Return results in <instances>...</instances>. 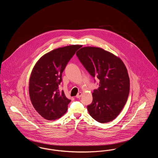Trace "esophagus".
<instances>
[{
    "instance_id": "1",
    "label": "esophagus",
    "mask_w": 158,
    "mask_h": 158,
    "mask_svg": "<svg viewBox=\"0 0 158 158\" xmlns=\"http://www.w3.org/2000/svg\"><path fill=\"white\" fill-rule=\"evenodd\" d=\"M82 96V92H79V93L77 94V95H76V98H81Z\"/></svg>"
}]
</instances>
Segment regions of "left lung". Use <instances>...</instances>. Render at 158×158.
Instances as JSON below:
<instances>
[{
	"instance_id": "left-lung-1",
	"label": "left lung",
	"mask_w": 158,
	"mask_h": 158,
	"mask_svg": "<svg viewBox=\"0 0 158 158\" xmlns=\"http://www.w3.org/2000/svg\"><path fill=\"white\" fill-rule=\"evenodd\" d=\"M76 56L90 75L99 80L92 102L87 106L88 112L99 123L111 121L127 101L130 79L126 66L119 57L98 47H82Z\"/></svg>"
}]
</instances>
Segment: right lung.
Segmentation results:
<instances>
[{
	"label": "right lung",
	"mask_w": 158,
	"mask_h": 158,
	"mask_svg": "<svg viewBox=\"0 0 158 158\" xmlns=\"http://www.w3.org/2000/svg\"><path fill=\"white\" fill-rule=\"evenodd\" d=\"M82 45H68L53 50L42 56L31 74L29 94L38 114L48 120H56L66 113L71 101L59 90L62 73L68 62Z\"/></svg>",
	"instance_id": "add662e5"
}]
</instances>
